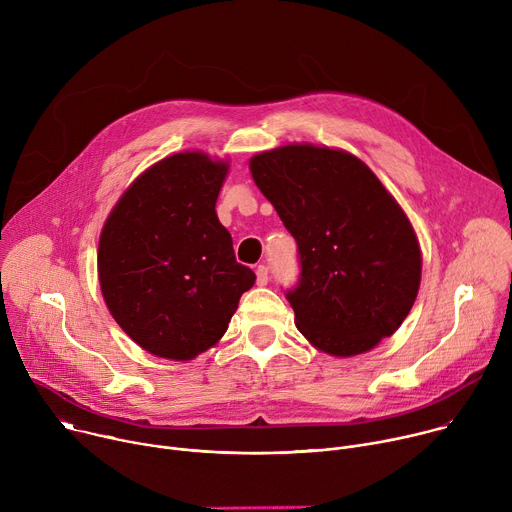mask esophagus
<instances>
[{"label":"esophagus","instance_id":"esophagus-1","mask_svg":"<svg viewBox=\"0 0 512 512\" xmlns=\"http://www.w3.org/2000/svg\"><path fill=\"white\" fill-rule=\"evenodd\" d=\"M255 273H257V285H267V281H269V269H267L265 265H259V267L255 269Z\"/></svg>","mask_w":512,"mask_h":512}]
</instances>
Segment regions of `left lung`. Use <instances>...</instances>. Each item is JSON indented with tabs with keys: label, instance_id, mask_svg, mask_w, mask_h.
<instances>
[{
	"label": "left lung",
	"instance_id": "left-lung-1",
	"mask_svg": "<svg viewBox=\"0 0 512 512\" xmlns=\"http://www.w3.org/2000/svg\"><path fill=\"white\" fill-rule=\"evenodd\" d=\"M251 174L298 243L300 277L285 298L298 330L334 356L367 352L407 318L421 253L405 212L358 158L283 145Z\"/></svg>",
	"mask_w": 512,
	"mask_h": 512
}]
</instances>
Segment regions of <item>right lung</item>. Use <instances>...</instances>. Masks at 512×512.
<instances>
[{"mask_svg":"<svg viewBox=\"0 0 512 512\" xmlns=\"http://www.w3.org/2000/svg\"><path fill=\"white\" fill-rule=\"evenodd\" d=\"M227 170L198 152L174 154L125 190L103 227L107 308L156 356L190 360L216 344L255 283L214 210Z\"/></svg>","mask_w":512,"mask_h":512,"instance_id":"obj_1","label":"right lung"}]
</instances>
